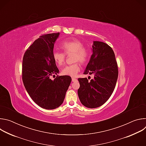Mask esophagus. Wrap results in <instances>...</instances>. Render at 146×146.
Instances as JSON below:
<instances>
[{
	"mask_svg": "<svg viewBox=\"0 0 146 146\" xmlns=\"http://www.w3.org/2000/svg\"><path fill=\"white\" fill-rule=\"evenodd\" d=\"M72 82L77 81V78H73V77L72 78Z\"/></svg>",
	"mask_w": 146,
	"mask_h": 146,
	"instance_id": "34e87169",
	"label": "esophagus"
}]
</instances>
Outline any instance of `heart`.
I'll use <instances>...</instances> for the list:
<instances>
[{
	"label": "heart",
	"mask_w": 146,
	"mask_h": 146,
	"mask_svg": "<svg viewBox=\"0 0 146 146\" xmlns=\"http://www.w3.org/2000/svg\"><path fill=\"white\" fill-rule=\"evenodd\" d=\"M64 52L60 51H54L52 57L54 62L59 66L64 64L65 54L69 55L73 54V62L75 64L65 66L62 69V74L65 76L76 77L80 72L81 67L78 62L84 64L87 62L88 56V52L84 48V44L76 38H70L64 41L60 46Z\"/></svg>",
	"instance_id": "b5f03b06"
}]
</instances>
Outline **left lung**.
Returning a JSON list of instances; mask_svg holds the SVG:
<instances>
[{"label":"left lung","instance_id":"1","mask_svg":"<svg viewBox=\"0 0 146 146\" xmlns=\"http://www.w3.org/2000/svg\"><path fill=\"white\" fill-rule=\"evenodd\" d=\"M92 54L84 72L94 75L88 81L79 78L78 95L81 103L88 108H96L103 105L111 95L118 78V71L115 54L108 44L94 41Z\"/></svg>","mask_w":146,"mask_h":146}]
</instances>
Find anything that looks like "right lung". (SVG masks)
<instances>
[{
	"label": "right lung",
	"mask_w": 146,
	"mask_h": 146,
	"mask_svg": "<svg viewBox=\"0 0 146 146\" xmlns=\"http://www.w3.org/2000/svg\"><path fill=\"white\" fill-rule=\"evenodd\" d=\"M59 33L43 35L36 40L24 54L23 81L32 100L40 107L52 110L63 103L72 78L58 74L52 57L54 43Z\"/></svg>",
	"instance_id": "1"
}]
</instances>
